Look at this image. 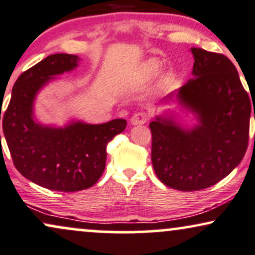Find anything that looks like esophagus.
<instances>
[{
  "instance_id": "esophagus-1",
  "label": "esophagus",
  "mask_w": 255,
  "mask_h": 255,
  "mask_svg": "<svg viewBox=\"0 0 255 255\" xmlns=\"http://www.w3.org/2000/svg\"><path fill=\"white\" fill-rule=\"evenodd\" d=\"M149 119V114L146 112H139L135 113L133 116H131L130 122L131 125H143L148 121Z\"/></svg>"
}]
</instances>
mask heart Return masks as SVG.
I'll return each instance as SVG.
<instances>
[{"label": "heart", "instance_id": "obj_1", "mask_svg": "<svg viewBox=\"0 0 255 255\" xmlns=\"http://www.w3.org/2000/svg\"><path fill=\"white\" fill-rule=\"evenodd\" d=\"M158 67H159V63L157 60H154V59L148 60L142 67V75L145 76V77H148V76H151L152 73H154L155 71H157Z\"/></svg>", "mask_w": 255, "mask_h": 255}]
</instances>
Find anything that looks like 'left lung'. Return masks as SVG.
<instances>
[{
    "label": "left lung",
    "instance_id": "obj_1",
    "mask_svg": "<svg viewBox=\"0 0 255 255\" xmlns=\"http://www.w3.org/2000/svg\"><path fill=\"white\" fill-rule=\"evenodd\" d=\"M191 52L194 77L177 98L197 116L198 125L183 129L161 116L149 124L154 172L180 191L207 189L228 176L244 159L250 139L251 98L234 64L203 48Z\"/></svg>",
    "mask_w": 255,
    "mask_h": 255
}]
</instances>
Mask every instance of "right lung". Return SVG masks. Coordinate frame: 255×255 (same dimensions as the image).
Segmentation results:
<instances>
[{
  "label": "right lung",
  "instance_id": "right-lung-1",
  "mask_svg": "<svg viewBox=\"0 0 255 255\" xmlns=\"http://www.w3.org/2000/svg\"><path fill=\"white\" fill-rule=\"evenodd\" d=\"M78 60L73 54H51L21 73L2 116L14 166L30 182L53 191L91 188L106 167L107 145L127 126L124 119L102 125L77 121L64 128L35 121L33 104L38 91L54 76L75 69Z\"/></svg>",
  "mask_w": 255,
  "mask_h": 255
}]
</instances>
